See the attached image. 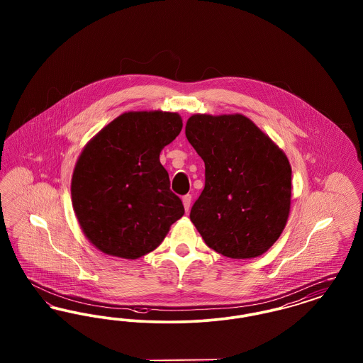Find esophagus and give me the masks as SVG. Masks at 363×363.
I'll list each match as a JSON object with an SVG mask.
<instances>
[{"mask_svg":"<svg viewBox=\"0 0 363 363\" xmlns=\"http://www.w3.org/2000/svg\"><path fill=\"white\" fill-rule=\"evenodd\" d=\"M182 203H184L185 211L188 212L190 209V204H191V196H190V194H185V196L182 197Z\"/></svg>","mask_w":363,"mask_h":363,"instance_id":"esophagus-1","label":"esophagus"}]
</instances>
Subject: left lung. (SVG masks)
Returning a JSON list of instances; mask_svg holds the SVG:
<instances>
[{"label":"left lung","instance_id":"left-lung-1","mask_svg":"<svg viewBox=\"0 0 363 363\" xmlns=\"http://www.w3.org/2000/svg\"><path fill=\"white\" fill-rule=\"evenodd\" d=\"M185 133L206 163V186L191 207L190 220L215 252L231 259L259 257L287 223V156L241 114H194Z\"/></svg>","mask_w":363,"mask_h":363}]
</instances>
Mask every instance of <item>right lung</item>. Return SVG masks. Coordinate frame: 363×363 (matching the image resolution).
<instances>
[{"label": "right lung", "instance_id": "obj_1", "mask_svg": "<svg viewBox=\"0 0 363 363\" xmlns=\"http://www.w3.org/2000/svg\"><path fill=\"white\" fill-rule=\"evenodd\" d=\"M181 129L177 113L130 111L86 144L72 177V203L86 238L101 252L138 259L185 213L159 160Z\"/></svg>", "mask_w": 363, "mask_h": 363}]
</instances>
